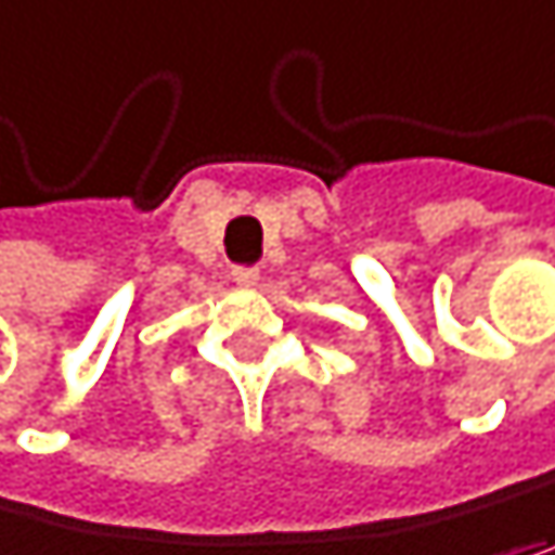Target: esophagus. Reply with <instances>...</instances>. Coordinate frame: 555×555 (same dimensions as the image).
<instances>
[{
  "instance_id": "34e87169",
  "label": "esophagus",
  "mask_w": 555,
  "mask_h": 555,
  "mask_svg": "<svg viewBox=\"0 0 555 555\" xmlns=\"http://www.w3.org/2000/svg\"><path fill=\"white\" fill-rule=\"evenodd\" d=\"M233 281L240 284V288H254V284L260 281V271L257 267H233Z\"/></svg>"
}]
</instances>
